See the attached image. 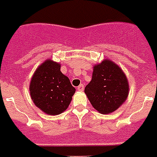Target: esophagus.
Instances as JSON below:
<instances>
[{"label":"esophagus","mask_w":157,"mask_h":157,"mask_svg":"<svg viewBox=\"0 0 157 157\" xmlns=\"http://www.w3.org/2000/svg\"><path fill=\"white\" fill-rule=\"evenodd\" d=\"M77 89H78V91H83V89H84V84H80L79 86H78L77 87Z\"/></svg>","instance_id":"obj_1"}]
</instances>
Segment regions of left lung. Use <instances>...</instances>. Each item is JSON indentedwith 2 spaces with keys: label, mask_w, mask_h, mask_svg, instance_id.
I'll return each instance as SVG.
<instances>
[{
  "label": "left lung",
  "mask_w": 157,
  "mask_h": 157,
  "mask_svg": "<svg viewBox=\"0 0 157 157\" xmlns=\"http://www.w3.org/2000/svg\"><path fill=\"white\" fill-rule=\"evenodd\" d=\"M128 91L126 75L117 65L109 60L95 66L91 81L84 90L94 109L103 114L117 109L127 98Z\"/></svg>",
  "instance_id": "left-lung-1"
}]
</instances>
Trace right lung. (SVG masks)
I'll list each match as a JSON object with an SVG mask.
<instances>
[{
    "label": "right lung",
    "mask_w": 157,
    "mask_h": 157,
    "mask_svg": "<svg viewBox=\"0 0 157 157\" xmlns=\"http://www.w3.org/2000/svg\"><path fill=\"white\" fill-rule=\"evenodd\" d=\"M61 65L44 61L36 70L30 84V93L35 105L45 113L58 115L68 108L75 88L61 72Z\"/></svg>",
    "instance_id": "1"
}]
</instances>
